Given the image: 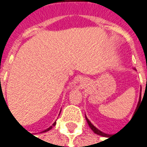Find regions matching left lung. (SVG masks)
Segmentation results:
<instances>
[{"instance_id": "1", "label": "left lung", "mask_w": 147, "mask_h": 147, "mask_svg": "<svg viewBox=\"0 0 147 147\" xmlns=\"http://www.w3.org/2000/svg\"><path fill=\"white\" fill-rule=\"evenodd\" d=\"M140 102H141V95H140V98H139V102H138V103H139ZM85 119H86V120H87V123H88V124H89V126L90 127V129H92L93 131H94V133H95L96 134H98V135H100V136H102V137H107V134H104V133H102V131H100L99 129H98L94 125H93V124H91V122L89 121V119L85 116Z\"/></svg>"}]
</instances>
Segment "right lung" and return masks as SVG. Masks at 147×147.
<instances>
[{
  "mask_svg": "<svg viewBox=\"0 0 147 147\" xmlns=\"http://www.w3.org/2000/svg\"><path fill=\"white\" fill-rule=\"evenodd\" d=\"M55 124H56V121H55V122L53 123V125H52V126H50V127H49V128H48V129H45V130H44L43 133H45V132H47V131H49V130H50V129H52V128H53V126H54V125H55Z\"/></svg>",
  "mask_w": 147,
  "mask_h": 147,
  "instance_id": "add662e5",
  "label": "right lung"
}]
</instances>
